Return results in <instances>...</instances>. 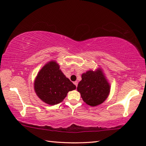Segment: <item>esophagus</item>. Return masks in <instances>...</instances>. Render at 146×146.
Segmentation results:
<instances>
[{"mask_svg": "<svg viewBox=\"0 0 146 146\" xmlns=\"http://www.w3.org/2000/svg\"><path fill=\"white\" fill-rule=\"evenodd\" d=\"M74 84H75V85L76 86V87H77V86H78V82H77V81L75 82H74Z\"/></svg>", "mask_w": 146, "mask_h": 146, "instance_id": "obj_1", "label": "esophagus"}]
</instances>
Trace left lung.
<instances>
[{
  "label": "left lung",
  "mask_w": 146,
  "mask_h": 146,
  "mask_svg": "<svg viewBox=\"0 0 146 146\" xmlns=\"http://www.w3.org/2000/svg\"><path fill=\"white\" fill-rule=\"evenodd\" d=\"M77 90L86 104L95 107L106 100L110 92V85L100 69L88 71L82 74Z\"/></svg>",
  "instance_id": "left-lung-1"
}]
</instances>
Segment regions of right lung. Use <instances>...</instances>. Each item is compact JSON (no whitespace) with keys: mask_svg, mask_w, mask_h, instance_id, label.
<instances>
[{"mask_svg":"<svg viewBox=\"0 0 146 146\" xmlns=\"http://www.w3.org/2000/svg\"><path fill=\"white\" fill-rule=\"evenodd\" d=\"M76 86L64 76L55 61H50L39 71L35 82V90L38 97L45 103L54 105L60 103L68 92Z\"/></svg>","mask_w":146,"mask_h":146,"instance_id":"right-lung-1","label":"right lung"}]
</instances>
